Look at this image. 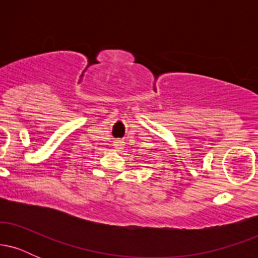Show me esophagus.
Wrapping results in <instances>:
<instances>
[{
	"mask_svg": "<svg viewBox=\"0 0 258 258\" xmlns=\"http://www.w3.org/2000/svg\"><path fill=\"white\" fill-rule=\"evenodd\" d=\"M114 148H115V149H122L123 142L122 141H115L114 142Z\"/></svg>",
	"mask_w": 258,
	"mask_h": 258,
	"instance_id": "34e87169",
	"label": "esophagus"
}]
</instances>
